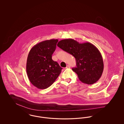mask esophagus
<instances>
[{
    "label": "esophagus",
    "mask_w": 124,
    "mask_h": 124,
    "mask_svg": "<svg viewBox=\"0 0 124 124\" xmlns=\"http://www.w3.org/2000/svg\"><path fill=\"white\" fill-rule=\"evenodd\" d=\"M70 68V65H66V68Z\"/></svg>",
    "instance_id": "34e87169"
}]
</instances>
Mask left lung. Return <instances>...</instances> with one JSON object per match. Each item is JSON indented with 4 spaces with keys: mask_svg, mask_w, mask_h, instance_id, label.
I'll return each instance as SVG.
<instances>
[{
    "mask_svg": "<svg viewBox=\"0 0 124 124\" xmlns=\"http://www.w3.org/2000/svg\"><path fill=\"white\" fill-rule=\"evenodd\" d=\"M57 46L75 57L77 67L72 70L82 82L92 85L99 80L103 71L104 63L95 46L89 42L79 43L71 39L59 41Z\"/></svg>",
    "mask_w": 124,
    "mask_h": 124,
    "instance_id": "8db88e82",
    "label": "left lung"
}]
</instances>
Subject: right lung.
Here are the masks:
<instances>
[{"label": "right lung", "mask_w": 124, "mask_h": 124, "mask_svg": "<svg viewBox=\"0 0 124 124\" xmlns=\"http://www.w3.org/2000/svg\"><path fill=\"white\" fill-rule=\"evenodd\" d=\"M58 39L41 42L32 47L28 54L26 72L31 83L37 88L50 86L59 77L62 68L52 59Z\"/></svg>", "instance_id": "obj_1"}]
</instances>
